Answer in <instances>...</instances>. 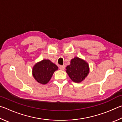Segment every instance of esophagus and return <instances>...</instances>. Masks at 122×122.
I'll list each match as a JSON object with an SVG mask.
<instances>
[{"instance_id": "34e87169", "label": "esophagus", "mask_w": 122, "mask_h": 122, "mask_svg": "<svg viewBox=\"0 0 122 122\" xmlns=\"http://www.w3.org/2000/svg\"><path fill=\"white\" fill-rule=\"evenodd\" d=\"M59 69L61 70H64L65 69V65H61L59 66Z\"/></svg>"}]
</instances>
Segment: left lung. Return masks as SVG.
<instances>
[{"instance_id":"obj_1","label":"left lung","mask_w":122,"mask_h":122,"mask_svg":"<svg viewBox=\"0 0 122 122\" xmlns=\"http://www.w3.org/2000/svg\"><path fill=\"white\" fill-rule=\"evenodd\" d=\"M68 75L74 82H80L84 80L89 73V65L84 60L75 57L71 61V64L66 67Z\"/></svg>"}]
</instances>
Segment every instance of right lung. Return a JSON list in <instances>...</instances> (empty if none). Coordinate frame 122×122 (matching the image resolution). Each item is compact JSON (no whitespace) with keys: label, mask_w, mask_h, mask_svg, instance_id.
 <instances>
[{"label":"right lung","mask_w":122,"mask_h":122,"mask_svg":"<svg viewBox=\"0 0 122 122\" xmlns=\"http://www.w3.org/2000/svg\"><path fill=\"white\" fill-rule=\"evenodd\" d=\"M57 70V66L50 60L44 59L34 65L33 75L38 82L45 85L49 81L54 72Z\"/></svg>","instance_id":"add662e5"}]
</instances>
